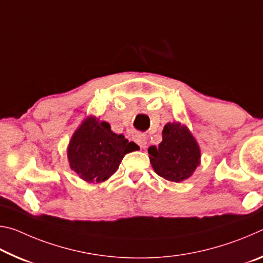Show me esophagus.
<instances>
[{
  "instance_id": "1",
  "label": "esophagus",
  "mask_w": 263,
  "mask_h": 263,
  "mask_svg": "<svg viewBox=\"0 0 263 263\" xmlns=\"http://www.w3.org/2000/svg\"><path fill=\"white\" fill-rule=\"evenodd\" d=\"M133 140H135L138 145H139L140 148H145L146 145H147V140H146V137L144 135H140V133H137V135L133 136Z\"/></svg>"
}]
</instances>
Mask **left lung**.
<instances>
[{
  "label": "left lung",
  "instance_id": "obj_1",
  "mask_svg": "<svg viewBox=\"0 0 263 263\" xmlns=\"http://www.w3.org/2000/svg\"><path fill=\"white\" fill-rule=\"evenodd\" d=\"M149 160L159 176L172 182L188 179L199 164L201 149L189 128L181 123H168L158 147L148 148Z\"/></svg>",
  "mask_w": 263,
  "mask_h": 263
}]
</instances>
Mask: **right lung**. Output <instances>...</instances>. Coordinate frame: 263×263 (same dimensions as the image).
I'll return each instance as SVG.
<instances>
[{"mask_svg": "<svg viewBox=\"0 0 263 263\" xmlns=\"http://www.w3.org/2000/svg\"><path fill=\"white\" fill-rule=\"evenodd\" d=\"M138 149V145L123 135L111 131L109 123L87 117L69 141V167L89 183H101L117 171L124 155Z\"/></svg>", "mask_w": 263, "mask_h": 263, "instance_id": "1", "label": "right lung"}]
</instances>
